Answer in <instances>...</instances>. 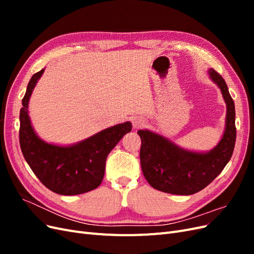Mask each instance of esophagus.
<instances>
[{"label": "esophagus", "mask_w": 254, "mask_h": 254, "mask_svg": "<svg viewBox=\"0 0 254 254\" xmlns=\"http://www.w3.org/2000/svg\"><path fill=\"white\" fill-rule=\"evenodd\" d=\"M144 125V123L141 120H133V127L134 128H140Z\"/></svg>", "instance_id": "obj_1"}]
</instances>
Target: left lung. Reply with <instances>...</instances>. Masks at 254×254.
Masks as SVG:
<instances>
[{
    "label": "left lung",
    "mask_w": 254,
    "mask_h": 254,
    "mask_svg": "<svg viewBox=\"0 0 254 254\" xmlns=\"http://www.w3.org/2000/svg\"><path fill=\"white\" fill-rule=\"evenodd\" d=\"M209 75L219 87L227 104L225 133L212 150L194 152L149 130H139L142 172L153 189L174 195L195 194L209 186L232 157L236 140L234 102L221 75L213 68L209 70Z\"/></svg>",
    "instance_id": "8db88e82"
}]
</instances>
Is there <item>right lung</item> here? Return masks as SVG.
I'll return each mask as SVG.
<instances>
[{
  "mask_svg": "<svg viewBox=\"0 0 254 254\" xmlns=\"http://www.w3.org/2000/svg\"><path fill=\"white\" fill-rule=\"evenodd\" d=\"M43 72L44 68L33 75L22 99L19 130L22 153L37 178L54 193H87L102 183L106 159L122 137L131 131V123L107 128L71 146H57L42 141L30 124L28 101Z\"/></svg>",
  "mask_w": 254,
  "mask_h": 254,
  "instance_id": "right-lung-1",
  "label": "right lung"
}]
</instances>
